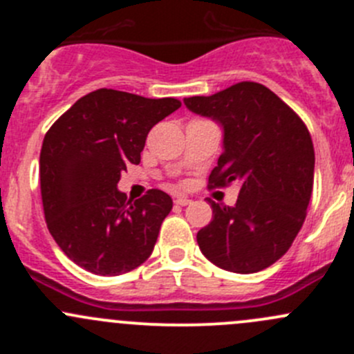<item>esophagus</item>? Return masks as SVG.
Here are the masks:
<instances>
[{
	"instance_id": "esophagus-1",
	"label": "esophagus",
	"mask_w": 354,
	"mask_h": 354,
	"mask_svg": "<svg viewBox=\"0 0 354 354\" xmlns=\"http://www.w3.org/2000/svg\"><path fill=\"white\" fill-rule=\"evenodd\" d=\"M174 203H175V205H179V207H186V205L191 203V200H189V198L177 196V198H175V200H174Z\"/></svg>"
}]
</instances>
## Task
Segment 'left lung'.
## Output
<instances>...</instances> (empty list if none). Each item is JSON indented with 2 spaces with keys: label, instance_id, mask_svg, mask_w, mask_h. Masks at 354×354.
<instances>
[{
  "label": "left lung",
  "instance_id": "left-lung-1",
  "mask_svg": "<svg viewBox=\"0 0 354 354\" xmlns=\"http://www.w3.org/2000/svg\"><path fill=\"white\" fill-rule=\"evenodd\" d=\"M184 104L224 129V151L208 187L240 184L234 207L210 200L212 221L196 234L201 254L225 271H262L287 254L304 224L315 177L308 127L280 97L254 82Z\"/></svg>",
  "mask_w": 354,
  "mask_h": 354
}]
</instances>
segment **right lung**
<instances>
[{
    "mask_svg": "<svg viewBox=\"0 0 354 354\" xmlns=\"http://www.w3.org/2000/svg\"><path fill=\"white\" fill-rule=\"evenodd\" d=\"M180 100L100 88L50 127L39 154L45 221L60 250L93 274L118 276L153 252L171 198L149 189L132 201L118 191L127 165L140 163L146 137Z\"/></svg>",
    "mask_w": 354,
    "mask_h": 354,
    "instance_id": "1",
    "label": "right lung"
}]
</instances>
